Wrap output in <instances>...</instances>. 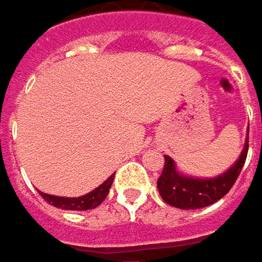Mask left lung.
Wrapping results in <instances>:
<instances>
[{
	"label": "left lung",
	"instance_id": "left-lung-1",
	"mask_svg": "<svg viewBox=\"0 0 262 262\" xmlns=\"http://www.w3.org/2000/svg\"><path fill=\"white\" fill-rule=\"evenodd\" d=\"M248 147H249V131L246 136L243 152L234 162L233 167L225 173H222L221 176L213 179H195L183 176L176 170L174 161L165 155L164 170L157 183L159 195L162 196V200L167 204L183 210L201 209L213 204L224 195H227L228 191L233 188L245 165V161L248 157Z\"/></svg>",
	"mask_w": 262,
	"mask_h": 262
}]
</instances>
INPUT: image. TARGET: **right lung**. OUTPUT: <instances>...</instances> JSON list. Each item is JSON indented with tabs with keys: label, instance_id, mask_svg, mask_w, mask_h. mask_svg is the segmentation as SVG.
<instances>
[{
	"label": "right lung",
	"instance_id": "right-lung-1",
	"mask_svg": "<svg viewBox=\"0 0 262 262\" xmlns=\"http://www.w3.org/2000/svg\"><path fill=\"white\" fill-rule=\"evenodd\" d=\"M113 179H115V174H112L104 183H101L94 191H91L89 194L82 196H74V198L49 195V194H45L41 191H38V192H40V195L45 198V201H47L49 204H52L55 207H58V209H64V210H91V209H95L97 206H100L105 200V196L108 195Z\"/></svg>",
	"mask_w": 262,
	"mask_h": 262
}]
</instances>
